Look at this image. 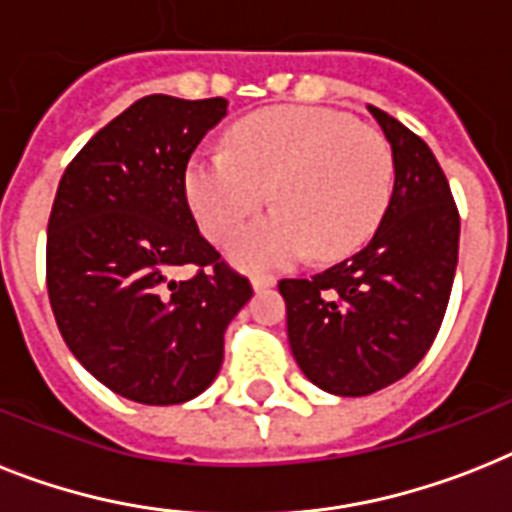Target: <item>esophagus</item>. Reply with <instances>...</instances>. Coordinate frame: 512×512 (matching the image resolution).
I'll list each match as a JSON object with an SVG mask.
<instances>
[{"mask_svg": "<svg viewBox=\"0 0 512 512\" xmlns=\"http://www.w3.org/2000/svg\"><path fill=\"white\" fill-rule=\"evenodd\" d=\"M276 284V278L268 276V273H255L252 276V286H255V292H263V289H270V286Z\"/></svg>", "mask_w": 512, "mask_h": 512, "instance_id": "1", "label": "esophagus"}]
</instances>
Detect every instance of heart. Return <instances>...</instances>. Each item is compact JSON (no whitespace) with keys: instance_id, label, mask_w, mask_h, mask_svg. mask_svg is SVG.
<instances>
[{"instance_id":"obj_1","label":"heart","mask_w":512,"mask_h":512,"mask_svg":"<svg viewBox=\"0 0 512 512\" xmlns=\"http://www.w3.org/2000/svg\"><path fill=\"white\" fill-rule=\"evenodd\" d=\"M394 155L384 134L326 107H268L239 120L228 152H197L186 165V197L199 226L231 244L249 268L284 265L302 252L318 260L350 255L384 218Z\"/></svg>"}]
</instances>
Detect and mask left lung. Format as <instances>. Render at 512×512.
Returning <instances> with one entry per match:
<instances>
[{"label": "left lung", "instance_id": "1", "mask_svg": "<svg viewBox=\"0 0 512 512\" xmlns=\"http://www.w3.org/2000/svg\"><path fill=\"white\" fill-rule=\"evenodd\" d=\"M394 155L384 220L360 252L310 278H281L294 360L315 386L365 397L421 363L458 268L460 213L429 144L368 107Z\"/></svg>", "mask_w": 512, "mask_h": 512}]
</instances>
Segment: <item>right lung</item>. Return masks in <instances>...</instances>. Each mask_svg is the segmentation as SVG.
I'll use <instances>...</instances> for the list:
<instances>
[{
	"mask_svg": "<svg viewBox=\"0 0 512 512\" xmlns=\"http://www.w3.org/2000/svg\"><path fill=\"white\" fill-rule=\"evenodd\" d=\"M228 102L152 94L65 168L47 226V292L78 363L126 400L181 405L213 384L252 284L199 234L186 165ZM192 268L189 279L177 270Z\"/></svg>",
	"mask_w": 512,
	"mask_h": 512,
	"instance_id": "1",
	"label": "right lung"
}]
</instances>
